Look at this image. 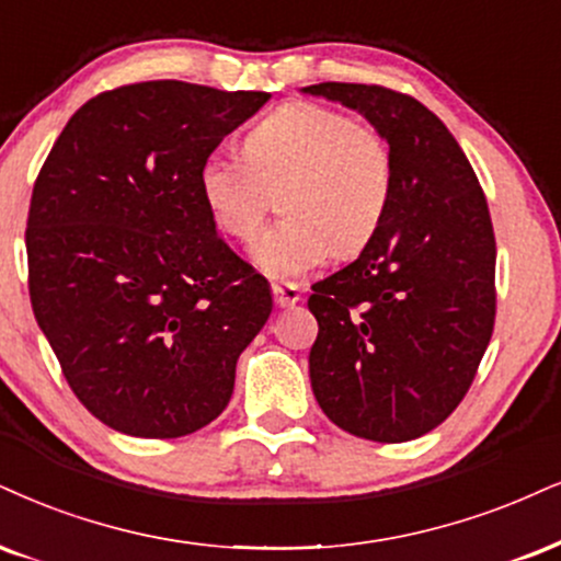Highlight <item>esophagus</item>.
Wrapping results in <instances>:
<instances>
[{"instance_id": "obj_1", "label": "esophagus", "mask_w": 561, "mask_h": 561, "mask_svg": "<svg viewBox=\"0 0 561 561\" xmlns=\"http://www.w3.org/2000/svg\"><path fill=\"white\" fill-rule=\"evenodd\" d=\"M273 299H275V307L288 309L294 307V304H299L301 291L299 286H294V283H273Z\"/></svg>"}]
</instances>
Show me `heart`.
Masks as SVG:
<instances>
[{"label":"heart","mask_w":561,"mask_h":561,"mask_svg":"<svg viewBox=\"0 0 561 561\" xmlns=\"http://www.w3.org/2000/svg\"><path fill=\"white\" fill-rule=\"evenodd\" d=\"M197 182L213 224L239 241L254 239L278 197L283 218L252 257L273 278L291 280L375 241L396 192V158L375 124L291 101L247 129L241 158H207Z\"/></svg>","instance_id":"heart-1"}]
</instances>
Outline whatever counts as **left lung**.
I'll use <instances>...</instances> for the list:
<instances>
[{
  "instance_id": "1",
  "label": "left lung",
  "mask_w": 561,
  "mask_h": 561,
  "mask_svg": "<svg viewBox=\"0 0 561 561\" xmlns=\"http://www.w3.org/2000/svg\"><path fill=\"white\" fill-rule=\"evenodd\" d=\"M304 93L362 112L396 158V192L375 241L312 286L314 398L354 437L416 439L460 405L492 341L496 241L486 197L458 140L411 95L362 82Z\"/></svg>"
}]
</instances>
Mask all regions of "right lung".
Instances as JSON below:
<instances>
[{"label":"right lung","mask_w":561,"mask_h":561,"mask_svg":"<svg viewBox=\"0 0 561 561\" xmlns=\"http://www.w3.org/2000/svg\"><path fill=\"white\" fill-rule=\"evenodd\" d=\"M267 99L182 80L106 90L41 165L25 228L33 314L75 396L116 432L174 439L218 419L273 312L197 182Z\"/></svg>","instance_id":"right-lung-1"}]
</instances>
